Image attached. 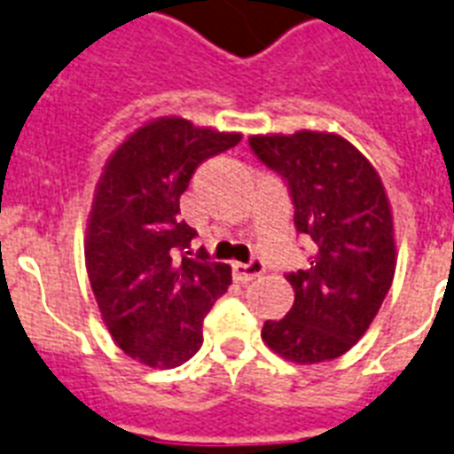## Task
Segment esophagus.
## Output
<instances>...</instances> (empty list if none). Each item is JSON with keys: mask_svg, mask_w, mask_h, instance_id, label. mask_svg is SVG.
Masks as SVG:
<instances>
[{"mask_svg": "<svg viewBox=\"0 0 454 454\" xmlns=\"http://www.w3.org/2000/svg\"><path fill=\"white\" fill-rule=\"evenodd\" d=\"M264 271V264L260 262V260H250V262H234L231 264V277H234V281H239V284H248V281H253L255 277H260Z\"/></svg>", "mask_w": 454, "mask_h": 454, "instance_id": "34e87169", "label": "esophagus"}]
</instances>
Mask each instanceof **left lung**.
I'll list each match as a JSON object with an SVG mask.
<instances>
[{
  "instance_id": "obj_1",
  "label": "left lung",
  "mask_w": 454,
  "mask_h": 454,
  "mask_svg": "<svg viewBox=\"0 0 454 454\" xmlns=\"http://www.w3.org/2000/svg\"><path fill=\"white\" fill-rule=\"evenodd\" d=\"M250 150L288 187L307 267L288 271L293 309L267 321L262 340L278 356L318 364L364 337L396 270L391 208L371 161L335 133L253 136Z\"/></svg>"
}]
</instances>
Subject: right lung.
<instances>
[{
	"label": "right lung",
	"instance_id": "1",
	"mask_svg": "<svg viewBox=\"0 0 454 454\" xmlns=\"http://www.w3.org/2000/svg\"><path fill=\"white\" fill-rule=\"evenodd\" d=\"M239 133L157 119L137 129L105 166L86 230V270L114 342L140 364L176 368L204 342V318L231 284L230 264L192 255L197 230L180 197L206 159Z\"/></svg>",
	"mask_w": 454,
	"mask_h": 454
}]
</instances>
